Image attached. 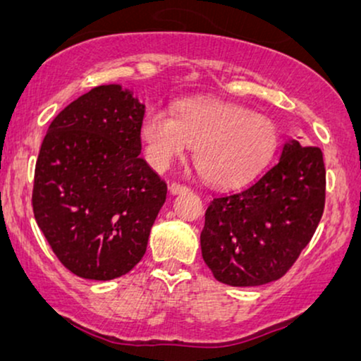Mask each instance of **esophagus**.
<instances>
[{"mask_svg": "<svg viewBox=\"0 0 361 361\" xmlns=\"http://www.w3.org/2000/svg\"><path fill=\"white\" fill-rule=\"evenodd\" d=\"M189 190V187L184 185V184H179V182H172V184L169 185V192L171 194H182V192H187Z\"/></svg>", "mask_w": 361, "mask_h": 361, "instance_id": "obj_1", "label": "esophagus"}]
</instances>
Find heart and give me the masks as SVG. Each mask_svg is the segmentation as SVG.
Returning <instances> with one entry per match:
<instances>
[{"label":"heart","instance_id":"b5f03b06","mask_svg":"<svg viewBox=\"0 0 361 361\" xmlns=\"http://www.w3.org/2000/svg\"><path fill=\"white\" fill-rule=\"evenodd\" d=\"M145 156L164 171L195 147L199 174L214 185H233L268 164L278 146V128L268 116L219 100H182L174 116L151 108L141 121Z\"/></svg>","mask_w":361,"mask_h":361}]
</instances>
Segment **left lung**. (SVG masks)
<instances>
[{
	"label": "left lung",
	"mask_w": 361,
	"mask_h": 361,
	"mask_svg": "<svg viewBox=\"0 0 361 361\" xmlns=\"http://www.w3.org/2000/svg\"><path fill=\"white\" fill-rule=\"evenodd\" d=\"M324 205L322 151L290 140L258 179L212 199L200 233L205 264L216 281L238 288L283 278L312 238Z\"/></svg>",
	"instance_id": "obj_1"
}]
</instances>
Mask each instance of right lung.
<instances>
[{
	"label": "right lung",
	"mask_w": 361,
	"mask_h": 361,
	"mask_svg": "<svg viewBox=\"0 0 361 361\" xmlns=\"http://www.w3.org/2000/svg\"><path fill=\"white\" fill-rule=\"evenodd\" d=\"M142 118L130 90L100 85L63 108L41 145L34 219L80 278H120L146 253L167 185L140 157Z\"/></svg>",
	"instance_id": "1"
}]
</instances>
